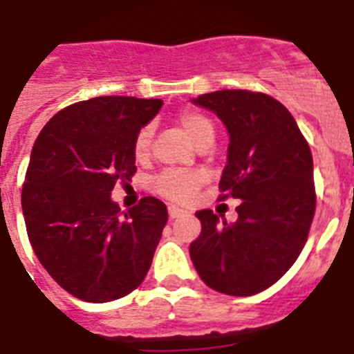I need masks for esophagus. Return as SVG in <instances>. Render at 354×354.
<instances>
[{"mask_svg": "<svg viewBox=\"0 0 354 354\" xmlns=\"http://www.w3.org/2000/svg\"><path fill=\"white\" fill-rule=\"evenodd\" d=\"M187 211H183V209H180V207H176V205H169V218H172V220H174V218H180V216H183V214H185Z\"/></svg>", "mask_w": 354, "mask_h": 354, "instance_id": "1", "label": "esophagus"}]
</instances>
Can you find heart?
I'll list each match as a JSON object with an SVG mask.
<instances>
[{"mask_svg":"<svg viewBox=\"0 0 354 354\" xmlns=\"http://www.w3.org/2000/svg\"><path fill=\"white\" fill-rule=\"evenodd\" d=\"M178 122L183 127V131L189 134L192 142L196 145H202L205 140L214 138V127L212 122L205 114L196 111H185L180 114ZM152 136H154V127L152 125H143L138 131L134 143H132V151L138 160L147 158L149 149H151ZM207 182L205 171H185V169H169L158 174L152 182V189L160 194V196L172 200L178 203H189L192 198L196 196L200 187Z\"/></svg>","mask_w":354,"mask_h":354,"instance_id":"1","label":"heart"}]
</instances>
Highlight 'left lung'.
I'll return each instance as SVG.
<instances>
[{
    "mask_svg": "<svg viewBox=\"0 0 354 354\" xmlns=\"http://www.w3.org/2000/svg\"><path fill=\"white\" fill-rule=\"evenodd\" d=\"M192 103L229 132L220 198L242 203L234 223L198 211L202 232L189 254L211 289L251 297L280 280L306 245L317 207L311 149L291 112L267 94L216 91Z\"/></svg>",
    "mask_w": 354,
    "mask_h": 354,
    "instance_id": "left-lung-1",
    "label": "left lung"
}]
</instances>
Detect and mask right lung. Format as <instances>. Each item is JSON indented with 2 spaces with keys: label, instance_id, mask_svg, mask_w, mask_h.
Returning <instances> with one entry per match:
<instances>
[{
  "label": "right lung",
  "instance_id": "obj_1",
  "mask_svg": "<svg viewBox=\"0 0 354 354\" xmlns=\"http://www.w3.org/2000/svg\"><path fill=\"white\" fill-rule=\"evenodd\" d=\"M162 105L132 96L77 102L34 143L21 191L28 240L48 274L80 300L125 297L151 267L167 207L145 196L122 212L111 192L134 176V138Z\"/></svg>",
  "mask_w": 354,
  "mask_h": 354
}]
</instances>
